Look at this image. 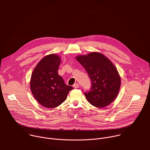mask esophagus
Here are the masks:
<instances>
[{"instance_id": "34e87169", "label": "esophagus", "mask_w": 150, "mask_h": 150, "mask_svg": "<svg viewBox=\"0 0 150 150\" xmlns=\"http://www.w3.org/2000/svg\"><path fill=\"white\" fill-rule=\"evenodd\" d=\"M74 87L75 88H79V84L78 83H75L74 85Z\"/></svg>"}]
</instances>
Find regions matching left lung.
<instances>
[{
    "label": "left lung",
    "mask_w": 150,
    "mask_h": 150,
    "mask_svg": "<svg viewBox=\"0 0 150 150\" xmlns=\"http://www.w3.org/2000/svg\"><path fill=\"white\" fill-rule=\"evenodd\" d=\"M76 59L87 71L91 81V90L83 92L87 101L98 108L112 103L118 94L120 77L111 61L95 52L77 56Z\"/></svg>",
    "instance_id": "1"
}]
</instances>
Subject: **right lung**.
Returning a JSON list of instances; mask_svg holds the SVG:
<instances>
[{
	"instance_id": "obj_1",
	"label": "right lung",
	"mask_w": 150,
	"mask_h": 150,
	"mask_svg": "<svg viewBox=\"0 0 150 150\" xmlns=\"http://www.w3.org/2000/svg\"><path fill=\"white\" fill-rule=\"evenodd\" d=\"M60 63V58L57 55L46 56L39 62L31 75V92L35 100L47 108H54L60 105L73 89L58 75Z\"/></svg>"
}]
</instances>
